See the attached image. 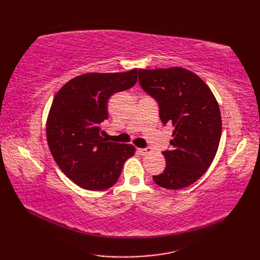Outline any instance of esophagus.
<instances>
[{
  "mask_svg": "<svg viewBox=\"0 0 260 260\" xmlns=\"http://www.w3.org/2000/svg\"><path fill=\"white\" fill-rule=\"evenodd\" d=\"M139 152L142 154V155H146V154L151 153V148L146 147V148H139Z\"/></svg>",
  "mask_w": 260,
  "mask_h": 260,
  "instance_id": "obj_1",
  "label": "esophagus"
}]
</instances>
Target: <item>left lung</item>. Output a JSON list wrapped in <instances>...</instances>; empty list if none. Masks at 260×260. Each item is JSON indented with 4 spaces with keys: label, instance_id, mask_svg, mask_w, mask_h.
I'll return each mask as SVG.
<instances>
[{
    "label": "left lung",
    "instance_id": "8db88e82",
    "mask_svg": "<svg viewBox=\"0 0 260 260\" xmlns=\"http://www.w3.org/2000/svg\"><path fill=\"white\" fill-rule=\"evenodd\" d=\"M143 89L156 99L163 124L174 127L167 167L153 180L169 190L194 183L217 154L222 121L217 99L200 77L184 68L140 69Z\"/></svg>",
    "mask_w": 260,
    "mask_h": 260
}]
</instances>
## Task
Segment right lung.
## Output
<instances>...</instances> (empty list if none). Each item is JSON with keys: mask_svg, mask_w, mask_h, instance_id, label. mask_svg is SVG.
<instances>
[{"mask_svg": "<svg viewBox=\"0 0 260 260\" xmlns=\"http://www.w3.org/2000/svg\"><path fill=\"white\" fill-rule=\"evenodd\" d=\"M137 69L126 73H89L64 84L53 98L47 119V141L60 170L82 189L103 191L117 182L132 144L103 139L107 103L115 92L133 87Z\"/></svg>", "mask_w": 260, "mask_h": 260, "instance_id": "obj_1", "label": "right lung"}]
</instances>
